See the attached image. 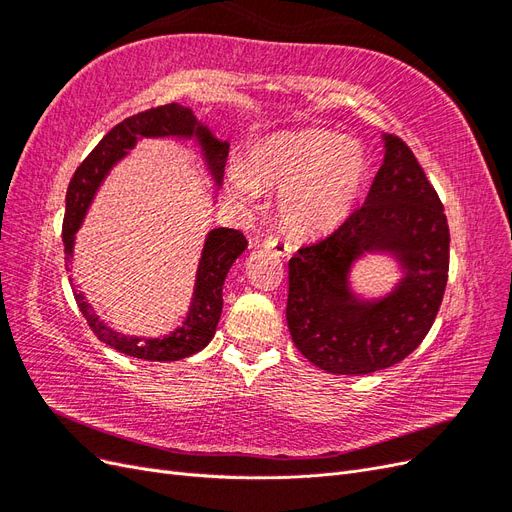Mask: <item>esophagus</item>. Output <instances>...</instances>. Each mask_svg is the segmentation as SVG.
I'll return each instance as SVG.
<instances>
[{
    "instance_id": "obj_1",
    "label": "esophagus",
    "mask_w": 512,
    "mask_h": 512,
    "mask_svg": "<svg viewBox=\"0 0 512 512\" xmlns=\"http://www.w3.org/2000/svg\"><path fill=\"white\" fill-rule=\"evenodd\" d=\"M262 245H265L267 250H271L277 256H288L292 252V247H294L288 239H282V237H269V239H265V243H262Z\"/></svg>"
}]
</instances>
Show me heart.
Listing matches in <instances>:
<instances>
[{"instance_id":"obj_1","label":"heart","mask_w":512,"mask_h":512,"mask_svg":"<svg viewBox=\"0 0 512 512\" xmlns=\"http://www.w3.org/2000/svg\"><path fill=\"white\" fill-rule=\"evenodd\" d=\"M367 179L359 143L335 132L307 128L262 138L228 173L230 190L252 200L258 188H280L277 215L299 235H320L342 224Z\"/></svg>"}]
</instances>
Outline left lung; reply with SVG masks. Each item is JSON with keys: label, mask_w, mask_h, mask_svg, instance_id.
<instances>
[{"label": "left lung", "mask_w": 512, "mask_h": 512, "mask_svg": "<svg viewBox=\"0 0 512 512\" xmlns=\"http://www.w3.org/2000/svg\"><path fill=\"white\" fill-rule=\"evenodd\" d=\"M384 141L365 203L288 262L290 337L329 374L361 376L404 361L429 333L446 290L451 235L442 200L412 149L395 134ZM369 249L397 251L409 271L378 304L354 302L345 286L349 262Z\"/></svg>", "instance_id": "obj_1"}]
</instances>
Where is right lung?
<instances>
[{"mask_svg":"<svg viewBox=\"0 0 512 512\" xmlns=\"http://www.w3.org/2000/svg\"><path fill=\"white\" fill-rule=\"evenodd\" d=\"M138 136H196L200 147L205 151V158L213 177L220 181L224 175V166L228 160V143H220L218 138L211 136L207 128L198 126L190 108L173 102L156 108H147L143 113H136L128 119H123L94 149H91L89 156L74 170V175L70 179L66 192L64 228H61L68 262L72 256L74 232L79 230L91 198H94L111 166L126 156L128 149L134 147ZM245 247L247 239L243 237L241 230L215 228L209 232L203 258H200L190 316L183 322L181 329L162 339L123 337L104 327L94 314V309H91V305L85 303L83 294L72 284L74 299L81 309V314L85 316L89 329L94 331L96 337L106 346L143 361H179L185 359V356L200 352L213 339L222 316L224 280L232 267V262L245 252Z\"/></svg>","mask_w":512,"mask_h":512,"instance_id":"obj_1","label":"right lung"}]
</instances>
